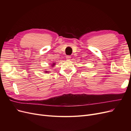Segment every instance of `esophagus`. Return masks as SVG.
Instances as JSON below:
<instances>
[{
	"label": "esophagus",
	"instance_id": "1",
	"mask_svg": "<svg viewBox=\"0 0 131 131\" xmlns=\"http://www.w3.org/2000/svg\"><path fill=\"white\" fill-rule=\"evenodd\" d=\"M66 58H67V60H70V58H71V56H67Z\"/></svg>",
	"mask_w": 131,
	"mask_h": 131
}]
</instances>
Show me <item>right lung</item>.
Here are the masks:
<instances>
[{"instance_id":"obj_1","label":"right lung","mask_w":131,"mask_h":131,"mask_svg":"<svg viewBox=\"0 0 131 131\" xmlns=\"http://www.w3.org/2000/svg\"><path fill=\"white\" fill-rule=\"evenodd\" d=\"M54 64H54V63H53V64H52V66H54ZM45 72H46V73H47V71H45Z\"/></svg>"}]
</instances>
